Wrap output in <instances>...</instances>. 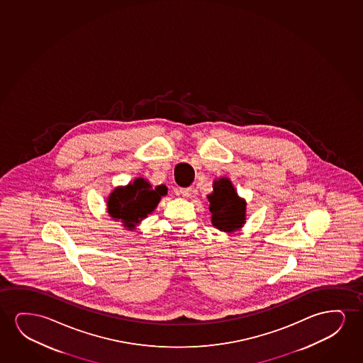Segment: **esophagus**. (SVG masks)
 I'll list each match as a JSON object with an SVG mask.
<instances>
[{
	"instance_id": "obj_1",
	"label": "esophagus",
	"mask_w": 363,
	"mask_h": 363,
	"mask_svg": "<svg viewBox=\"0 0 363 363\" xmlns=\"http://www.w3.org/2000/svg\"><path fill=\"white\" fill-rule=\"evenodd\" d=\"M191 192H192V189L191 187H186V189H179V194H182V197L184 199H187L191 196Z\"/></svg>"
}]
</instances>
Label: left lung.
<instances>
[{
    "instance_id": "8db88e82",
    "label": "left lung",
    "mask_w": 363,
    "mask_h": 363,
    "mask_svg": "<svg viewBox=\"0 0 363 363\" xmlns=\"http://www.w3.org/2000/svg\"><path fill=\"white\" fill-rule=\"evenodd\" d=\"M211 223L224 233H234L243 228L247 220V202L239 197L228 177L213 181V191L207 194Z\"/></svg>"
}]
</instances>
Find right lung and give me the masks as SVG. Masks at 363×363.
Masks as SVG:
<instances>
[{
  "mask_svg": "<svg viewBox=\"0 0 363 363\" xmlns=\"http://www.w3.org/2000/svg\"><path fill=\"white\" fill-rule=\"evenodd\" d=\"M167 194V187H152L147 179L136 177L126 186H118L106 199V211L115 222H121L128 230H135L157 207L161 197Z\"/></svg>",
  "mask_w": 363,
  "mask_h": 363,
  "instance_id": "obj_1",
  "label": "right lung"
}]
</instances>
